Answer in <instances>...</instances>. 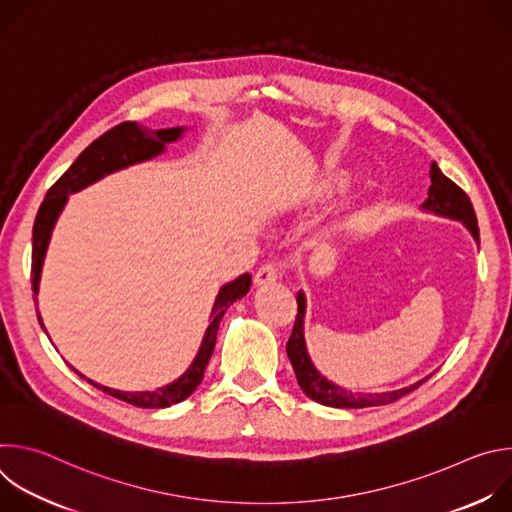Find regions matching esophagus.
Returning a JSON list of instances; mask_svg holds the SVG:
<instances>
[{
  "mask_svg": "<svg viewBox=\"0 0 512 512\" xmlns=\"http://www.w3.org/2000/svg\"><path fill=\"white\" fill-rule=\"evenodd\" d=\"M279 275H281L279 265L267 263V265H263V267L255 273V283H257V285H269V283H275V281L279 279Z\"/></svg>",
  "mask_w": 512,
  "mask_h": 512,
  "instance_id": "esophagus-1",
  "label": "esophagus"
}]
</instances>
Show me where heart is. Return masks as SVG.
Instances as JSON below:
<instances>
[{
  "mask_svg": "<svg viewBox=\"0 0 512 512\" xmlns=\"http://www.w3.org/2000/svg\"><path fill=\"white\" fill-rule=\"evenodd\" d=\"M346 182H348V178L340 172L314 174L302 184L300 198H302L304 204L322 202V200L334 196L336 192H340ZM362 225H364V210H356V212H348V214L336 218L328 233H330V237L350 239V237H356L362 231Z\"/></svg>",
  "mask_w": 512,
  "mask_h": 512,
  "instance_id": "1",
  "label": "heart"
}]
</instances>
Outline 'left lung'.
I'll list each match as a JSON object with an SVG mask.
<instances>
[{
  "label": "left lung",
  "instance_id": "1",
  "mask_svg": "<svg viewBox=\"0 0 512 512\" xmlns=\"http://www.w3.org/2000/svg\"><path fill=\"white\" fill-rule=\"evenodd\" d=\"M429 180H431V186H429L427 198L421 204V208L425 212H431V214H437V216H446V218H452V221H460L470 231L474 241L480 243L476 212H474V206H472L468 194L460 186H456L450 178H446L442 174V170L437 168L435 162H431ZM304 318H306V296H304V291H300L296 324H294V330H291V336L287 340V356H289L291 367H294V371H296L298 385L316 403L326 405V407H336V409L377 407V405L393 403V401L401 399L403 395H409L423 381H427V377H425V379H421V381H417V383H413L405 389L387 391V393H352V391H346V389L338 387L336 383L328 381L314 367V362L308 354L306 338H304Z\"/></svg>",
  "mask_w": 512,
  "mask_h": 512
}]
</instances>
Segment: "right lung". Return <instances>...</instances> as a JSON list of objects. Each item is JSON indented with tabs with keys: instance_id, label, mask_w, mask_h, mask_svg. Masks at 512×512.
I'll list each match as a JSON object with an SVG mask.
<instances>
[{
	"instance_id": "1",
	"label": "right lung",
	"mask_w": 512,
	"mask_h": 512,
	"mask_svg": "<svg viewBox=\"0 0 512 512\" xmlns=\"http://www.w3.org/2000/svg\"><path fill=\"white\" fill-rule=\"evenodd\" d=\"M186 127H168V129H158L152 131L148 127H143L135 121H125L119 123L117 127L109 129L103 133L99 139H95L89 148L75 160L60 178L58 182L48 190L44 202L40 204V210L36 214L34 221V231H32V289H34V302L38 296V287H40V275H42V265L46 257V249L52 237V229L58 221V216L62 208L66 206L68 194H75L93 182L105 178L107 174H113L117 170H123L127 166L139 164V162H148L160 154H164L166 143H172L182 137ZM251 289V275L243 273L237 279L225 283L221 289H218V296L214 300L212 312H210V324L204 332V338L200 342V348L188 367V371L176 379L174 383L160 387L158 391H117L109 389L103 385H97L95 381L87 379L85 375H79L87 379L91 385L101 389L107 395H113L125 403H131L135 407L143 409H164L170 405H176L190 397L196 387L202 383L206 364L212 356L214 344H216V332L218 324H221L225 312L229 310L231 304L247 296V291ZM38 306V304H36ZM38 320L42 324V318L38 314ZM44 328V324H42Z\"/></svg>"
}]
</instances>
